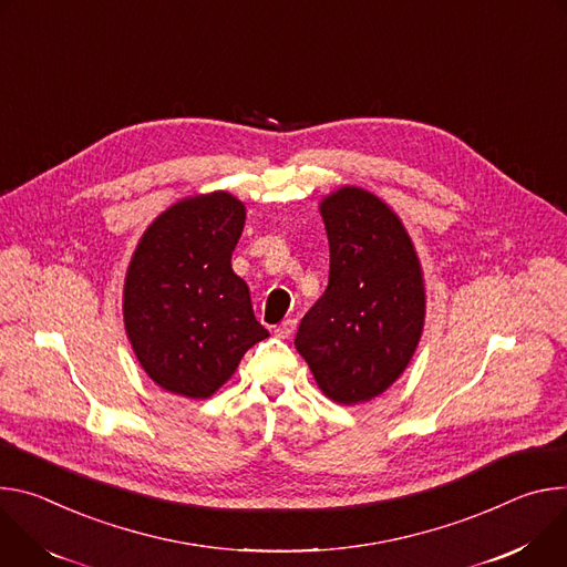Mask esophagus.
I'll use <instances>...</instances> for the list:
<instances>
[{"label":"esophagus","mask_w":567,"mask_h":567,"mask_svg":"<svg viewBox=\"0 0 567 567\" xmlns=\"http://www.w3.org/2000/svg\"><path fill=\"white\" fill-rule=\"evenodd\" d=\"M295 329H297V320L288 318V320H284L279 327H275V336L281 338V340H288V338L295 333Z\"/></svg>","instance_id":"1"}]
</instances>
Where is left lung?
Returning <instances> with one entry per match:
<instances>
[{
    "instance_id": "obj_1",
    "label": "left lung",
    "mask_w": 567,
    "mask_h": 567,
    "mask_svg": "<svg viewBox=\"0 0 567 567\" xmlns=\"http://www.w3.org/2000/svg\"><path fill=\"white\" fill-rule=\"evenodd\" d=\"M320 212L329 286L295 347L329 399L355 405L383 394L412 360L425 318L423 275L403 223L381 198L342 186Z\"/></svg>"
}]
</instances>
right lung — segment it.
Instances as JSON below:
<instances>
[{
	"mask_svg": "<svg viewBox=\"0 0 567 567\" xmlns=\"http://www.w3.org/2000/svg\"><path fill=\"white\" fill-rule=\"evenodd\" d=\"M245 205L227 192L186 198L144 231L123 286L133 351L166 392L207 399L268 338L231 270Z\"/></svg>",
	"mask_w": 567,
	"mask_h": 567,
	"instance_id": "1",
	"label": "right lung"
}]
</instances>
